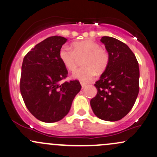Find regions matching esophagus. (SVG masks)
Here are the masks:
<instances>
[{
    "mask_svg": "<svg viewBox=\"0 0 157 157\" xmlns=\"http://www.w3.org/2000/svg\"><path fill=\"white\" fill-rule=\"evenodd\" d=\"M80 84H81V86H82V88H85L86 86V85L87 84L86 83H80Z\"/></svg>",
    "mask_w": 157,
    "mask_h": 157,
    "instance_id": "1",
    "label": "esophagus"
}]
</instances>
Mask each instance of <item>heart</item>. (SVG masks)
<instances>
[{
    "label": "heart",
    "instance_id": "heart-1",
    "mask_svg": "<svg viewBox=\"0 0 157 157\" xmlns=\"http://www.w3.org/2000/svg\"><path fill=\"white\" fill-rule=\"evenodd\" d=\"M71 47L72 49L68 46H63L59 50V59L67 70L73 71L77 67V57L84 56L82 60L83 67L74 72L73 78L88 82L93 78L95 71L101 74L108 67V52L95 41L86 40L74 42Z\"/></svg>",
    "mask_w": 157,
    "mask_h": 157
}]
</instances>
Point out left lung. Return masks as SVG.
<instances>
[{"label":"left lung","mask_w":157,"mask_h":157,"mask_svg":"<svg viewBox=\"0 0 157 157\" xmlns=\"http://www.w3.org/2000/svg\"><path fill=\"white\" fill-rule=\"evenodd\" d=\"M108 52L107 68L95 82L97 95L90 101L95 116L117 121L131 110L139 92V67L135 54L124 43L111 37L100 40Z\"/></svg>","instance_id":"obj_1"}]
</instances>
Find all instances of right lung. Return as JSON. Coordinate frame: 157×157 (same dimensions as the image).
I'll use <instances>...</instances> for the list:
<instances>
[{
	"label": "right lung",
	"mask_w": 157,
	"mask_h": 157,
	"mask_svg": "<svg viewBox=\"0 0 157 157\" xmlns=\"http://www.w3.org/2000/svg\"><path fill=\"white\" fill-rule=\"evenodd\" d=\"M67 39L49 37L37 44L23 59L20 92L31 114L44 123H55L68 113L81 90L78 80L62 83L67 71L59 50Z\"/></svg>",
	"instance_id": "add662e5"
}]
</instances>
